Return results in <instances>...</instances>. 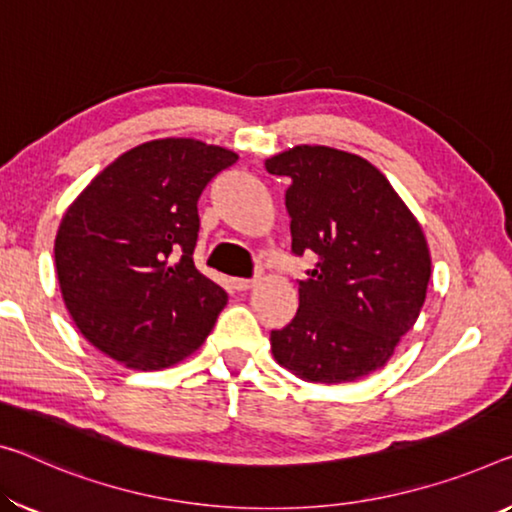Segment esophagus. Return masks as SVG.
<instances>
[{
	"label": "esophagus",
	"instance_id": "obj_1",
	"mask_svg": "<svg viewBox=\"0 0 512 512\" xmlns=\"http://www.w3.org/2000/svg\"><path fill=\"white\" fill-rule=\"evenodd\" d=\"M256 283H258L256 277L254 279H233V286L238 290H249V288H254Z\"/></svg>",
	"mask_w": 512,
	"mask_h": 512
}]
</instances>
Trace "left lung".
Instances as JSON below:
<instances>
[{
	"label": "left lung",
	"mask_w": 512,
	"mask_h": 512,
	"mask_svg": "<svg viewBox=\"0 0 512 512\" xmlns=\"http://www.w3.org/2000/svg\"><path fill=\"white\" fill-rule=\"evenodd\" d=\"M265 169L290 180V251L318 258L297 281L295 318L270 334L272 355L306 382H355L387 364L419 318L430 281L426 235L364 157L304 144Z\"/></svg>",
	"instance_id": "left-lung-1"
}]
</instances>
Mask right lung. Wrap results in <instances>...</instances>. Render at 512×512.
Returning a JSON list of instances; mask_svg holds the SVG:
<instances>
[{"mask_svg":"<svg viewBox=\"0 0 512 512\" xmlns=\"http://www.w3.org/2000/svg\"><path fill=\"white\" fill-rule=\"evenodd\" d=\"M238 155L199 139H153L102 169L70 203L54 263L77 329L107 357L160 371L201 348L226 290L194 265L201 192Z\"/></svg>","mask_w":512,"mask_h":512,"instance_id":"1","label":"right lung"}]
</instances>
